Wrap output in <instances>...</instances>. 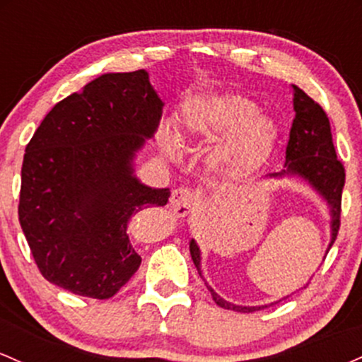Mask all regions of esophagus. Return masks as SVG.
Listing matches in <instances>:
<instances>
[{"instance_id":"1","label":"esophagus","mask_w":362,"mask_h":362,"mask_svg":"<svg viewBox=\"0 0 362 362\" xmlns=\"http://www.w3.org/2000/svg\"><path fill=\"white\" fill-rule=\"evenodd\" d=\"M195 204V195L190 189L185 187H178L172 192L170 197V211L177 216V218H185L187 214L192 211Z\"/></svg>"}]
</instances>
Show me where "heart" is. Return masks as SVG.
<instances>
[{
  "label": "heart",
  "instance_id": "1",
  "mask_svg": "<svg viewBox=\"0 0 362 362\" xmlns=\"http://www.w3.org/2000/svg\"><path fill=\"white\" fill-rule=\"evenodd\" d=\"M182 126L199 141H218L214 163L228 172H253L267 161L277 139V124L269 114L259 112L257 103L242 95H206L185 102ZM163 151L175 158L180 151L177 134L165 129Z\"/></svg>",
  "mask_w": 362,
  "mask_h": 362
}]
</instances>
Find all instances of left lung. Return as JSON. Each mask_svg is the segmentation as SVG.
<instances>
[{
	"instance_id": "obj_1",
	"label": "left lung",
	"mask_w": 362,
	"mask_h": 362,
	"mask_svg": "<svg viewBox=\"0 0 362 362\" xmlns=\"http://www.w3.org/2000/svg\"><path fill=\"white\" fill-rule=\"evenodd\" d=\"M294 90V112L296 117L293 120V127L289 132V143L286 148L284 168L277 173H269L264 180H284V178H300L301 182L310 185V189L325 202L330 216V242L327 245V250L323 259L327 257L328 250L337 238V231L340 226V201H342V189L346 182L342 163L335 155L334 141H332L330 122L327 114L323 112L318 103H315L308 95L296 85ZM190 255H192L194 265L197 269L199 276L202 277V255L201 248L192 238L189 243ZM204 279V277H202ZM207 289L213 294V300L218 306L224 310L240 311V313H252V311L265 308L267 305L243 306L226 301L219 296L216 291L206 282ZM277 303V301H276ZM272 305V303H271Z\"/></svg>"
}]
</instances>
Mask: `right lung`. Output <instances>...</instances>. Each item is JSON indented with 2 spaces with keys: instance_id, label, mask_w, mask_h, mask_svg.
<instances>
[{
  "instance_id": "right-lung-1",
  "label": "right lung",
  "mask_w": 362,
  "mask_h": 362,
  "mask_svg": "<svg viewBox=\"0 0 362 362\" xmlns=\"http://www.w3.org/2000/svg\"><path fill=\"white\" fill-rule=\"evenodd\" d=\"M163 102L146 69L105 73L54 105L25 149L18 219L37 267L78 296L109 300L141 257L129 221L170 189L136 177Z\"/></svg>"
}]
</instances>
